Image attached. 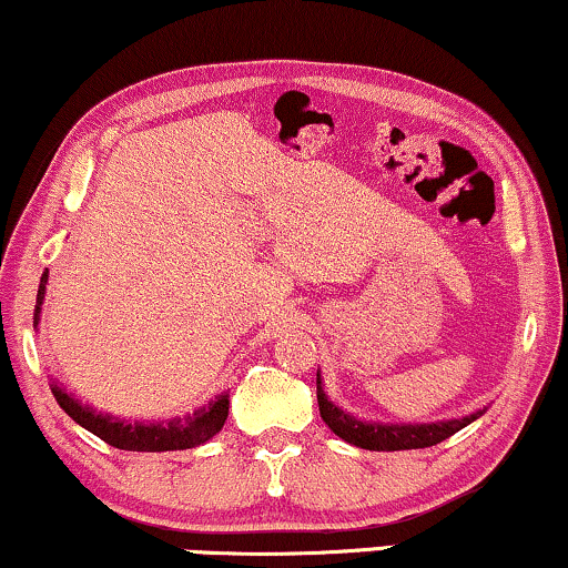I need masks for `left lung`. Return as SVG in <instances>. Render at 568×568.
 <instances>
[{"label": "left lung", "mask_w": 568, "mask_h": 568, "mask_svg": "<svg viewBox=\"0 0 568 568\" xmlns=\"http://www.w3.org/2000/svg\"><path fill=\"white\" fill-rule=\"evenodd\" d=\"M317 405L320 415L327 423L333 434L341 436L344 442L354 444L362 449H375V453H396V449H423L434 447L449 436L466 428L468 423L481 418L484 409L466 415V418L453 420H436V423H378V420H362L354 418L352 413L341 409L327 399L323 378L317 373Z\"/></svg>", "instance_id": "left-lung-1"}]
</instances>
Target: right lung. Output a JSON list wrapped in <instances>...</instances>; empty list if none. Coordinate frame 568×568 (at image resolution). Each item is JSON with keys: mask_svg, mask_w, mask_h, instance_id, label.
<instances>
[{"mask_svg": "<svg viewBox=\"0 0 568 568\" xmlns=\"http://www.w3.org/2000/svg\"><path fill=\"white\" fill-rule=\"evenodd\" d=\"M47 272L42 275L37 293V310H33V327L39 325L42 317V304L47 293ZM58 405L79 423L81 428L100 436L102 442H108L111 447L129 449V453H172V449H193L197 444H206L211 436L222 432L224 420L230 413V394H219L209 405L193 409L187 415H174L169 420H126L115 418L111 413H100L92 405L77 399L73 394H68L60 384H50Z\"/></svg>", "mask_w": 568, "mask_h": 568, "instance_id": "add662e5", "label": "right lung"}]
</instances>
